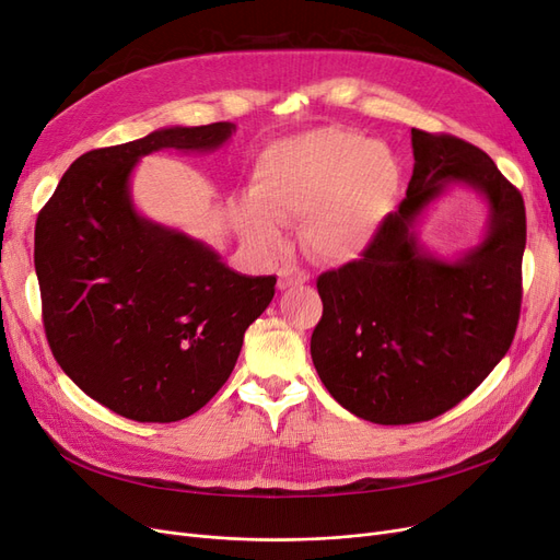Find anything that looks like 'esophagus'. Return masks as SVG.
<instances>
[{
	"label": "esophagus",
	"mask_w": 560,
	"mask_h": 560,
	"mask_svg": "<svg viewBox=\"0 0 560 560\" xmlns=\"http://www.w3.org/2000/svg\"><path fill=\"white\" fill-rule=\"evenodd\" d=\"M278 287L280 290H290V287H296V284H306L308 282V273L306 270H301L296 266H284L280 268L278 273Z\"/></svg>",
	"instance_id": "obj_1"
}]
</instances>
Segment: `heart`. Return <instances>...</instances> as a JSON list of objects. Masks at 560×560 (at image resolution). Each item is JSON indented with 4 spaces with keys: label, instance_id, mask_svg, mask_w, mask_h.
Listing matches in <instances>:
<instances>
[{
    "label": "heart",
    "instance_id": "heart-1",
    "mask_svg": "<svg viewBox=\"0 0 560 560\" xmlns=\"http://www.w3.org/2000/svg\"><path fill=\"white\" fill-rule=\"evenodd\" d=\"M397 184L399 165L383 142L313 130L261 151L235 219L245 238L268 252L282 243V224L303 218L301 241L313 257L348 264L376 238Z\"/></svg>",
    "mask_w": 560,
    "mask_h": 560
}]
</instances>
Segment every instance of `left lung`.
Segmentation results:
<instances>
[{
  "instance_id": "left-lung-1",
  "label": "left lung",
  "mask_w": 560,
  "mask_h": 560,
  "mask_svg": "<svg viewBox=\"0 0 560 560\" xmlns=\"http://www.w3.org/2000/svg\"><path fill=\"white\" fill-rule=\"evenodd\" d=\"M413 175L362 259L317 278L322 319L311 354L329 395L378 425L446 413L510 350L521 315L525 206L486 151L411 130ZM451 183L489 206L485 241L460 260L421 249L415 224Z\"/></svg>"
}]
</instances>
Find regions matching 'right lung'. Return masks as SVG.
<instances>
[{
    "mask_svg": "<svg viewBox=\"0 0 560 560\" xmlns=\"http://www.w3.org/2000/svg\"><path fill=\"white\" fill-rule=\"evenodd\" d=\"M235 126H173L79 156L42 208L35 268L50 352L83 393L138 422L202 409L276 294L206 243L132 206L130 175L151 151H214Z\"/></svg>",
    "mask_w": 560,
    "mask_h": 560,
    "instance_id": "add662e5",
    "label": "right lung"
}]
</instances>
